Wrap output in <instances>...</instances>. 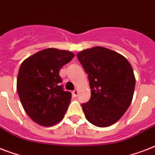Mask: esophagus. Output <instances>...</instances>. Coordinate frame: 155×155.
Masks as SVG:
<instances>
[{
    "label": "esophagus",
    "instance_id": "34e87169",
    "mask_svg": "<svg viewBox=\"0 0 155 155\" xmlns=\"http://www.w3.org/2000/svg\"><path fill=\"white\" fill-rule=\"evenodd\" d=\"M79 94V90L78 89H75V90H74V91H73L72 92V95L73 96H74V97H77V95Z\"/></svg>",
    "mask_w": 155,
    "mask_h": 155
}]
</instances>
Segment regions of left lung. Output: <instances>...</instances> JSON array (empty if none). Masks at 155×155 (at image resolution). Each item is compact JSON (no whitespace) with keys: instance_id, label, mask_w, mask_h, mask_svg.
<instances>
[{"instance_id":"8db88e82","label":"left lung","mask_w":155,"mask_h":155,"mask_svg":"<svg viewBox=\"0 0 155 155\" xmlns=\"http://www.w3.org/2000/svg\"><path fill=\"white\" fill-rule=\"evenodd\" d=\"M89 80L91 98L83 104L85 117L97 127L115 124L132 102L134 74L123 55L102 47L84 50L77 54Z\"/></svg>"}]
</instances>
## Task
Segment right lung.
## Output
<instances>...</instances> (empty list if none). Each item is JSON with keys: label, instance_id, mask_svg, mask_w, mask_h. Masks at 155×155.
<instances>
[{"label": "right lung", "instance_id": "add662e5", "mask_svg": "<svg viewBox=\"0 0 155 155\" xmlns=\"http://www.w3.org/2000/svg\"><path fill=\"white\" fill-rule=\"evenodd\" d=\"M74 57L69 51L47 48L21 64L17 91L25 113L38 125L50 127L64 117L71 94L63 90L59 70Z\"/></svg>", "mask_w": 155, "mask_h": 155}]
</instances>
